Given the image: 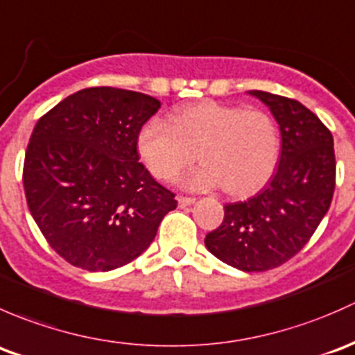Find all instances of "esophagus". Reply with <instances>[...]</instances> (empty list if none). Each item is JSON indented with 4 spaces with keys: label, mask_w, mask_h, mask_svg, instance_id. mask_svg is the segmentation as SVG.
Returning <instances> with one entry per match:
<instances>
[{
    "label": "esophagus",
    "mask_w": 355,
    "mask_h": 355,
    "mask_svg": "<svg viewBox=\"0 0 355 355\" xmlns=\"http://www.w3.org/2000/svg\"><path fill=\"white\" fill-rule=\"evenodd\" d=\"M195 202H196V198H193V196H178V203L181 208L189 207V205H193Z\"/></svg>",
    "instance_id": "obj_1"
}]
</instances>
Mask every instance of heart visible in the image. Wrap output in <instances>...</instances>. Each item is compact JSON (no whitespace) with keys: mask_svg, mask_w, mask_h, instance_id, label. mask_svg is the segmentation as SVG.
Returning a JSON list of instances; mask_svg holds the SVG:
<instances>
[{"mask_svg":"<svg viewBox=\"0 0 355 355\" xmlns=\"http://www.w3.org/2000/svg\"><path fill=\"white\" fill-rule=\"evenodd\" d=\"M279 150V130L266 112L214 101L182 105L171 123L152 119L138 135V152L155 178L173 181L200 157L203 164L184 186H222L232 196L258 191L272 176Z\"/></svg>","mask_w":355,"mask_h":355,"instance_id":"b5f03b06","label":"heart"}]
</instances>
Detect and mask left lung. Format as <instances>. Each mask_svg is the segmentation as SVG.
<instances>
[{
    "instance_id": "obj_1",
    "label": "left lung",
    "mask_w": 355,
    "mask_h": 355,
    "mask_svg": "<svg viewBox=\"0 0 355 355\" xmlns=\"http://www.w3.org/2000/svg\"><path fill=\"white\" fill-rule=\"evenodd\" d=\"M266 104L282 135L275 174L246 202L227 203L224 220L205 237L214 257L243 272L284 265L306 246L335 191L331 131L294 98L251 90Z\"/></svg>"
}]
</instances>
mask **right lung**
<instances>
[{"label":"right lung","instance_id":"right-lung-1","mask_svg":"<svg viewBox=\"0 0 355 355\" xmlns=\"http://www.w3.org/2000/svg\"><path fill=\"white\" fill-rule=\"evenodd\" d=\"M159 107L145 94L90 87L35 124L25 198L49 246L73 266L109 272L133 261L178 207L176 195L138 162V135Z\"/></svg>","mask_w":355,"mask_h":355}]
</instances>
